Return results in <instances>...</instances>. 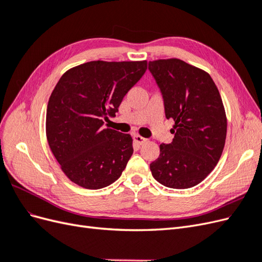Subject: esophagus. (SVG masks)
I'll return each instance as SVG.
<instances>
[{"mask_svg": "<svg viewBox=\"0 0 262 262\" xmlns=\"http://www.w3.org/2000/svg\"><path fill=\"white\" fill-rule=\"evenodd\" d=\"M147 141V139H145V138H143V137H141V136H134V142H136V143H138V144H143V143H145V142Z\"/></svg>", "mask_w": 262, "mask_h": 262, "instance_id": "34e87169", "label": "esophagus"}]
</instances>
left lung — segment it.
Instances as JSON below:
<instances>
[{
    "instance_id": "obj_1",
    "label": "left lung",
    "mask_w": 262,
    "mask_h": 262,
    "mask_svg": "<svg viewBox=\"0 0 262 262\" xmlns=\"http://www.w3.org/2000/svg\"><path fill=\"white\" fill-rule=\"evenodd\" d=\"M148 70L163 94L166 118L175 121V137L160 145L150 171L165 187H194L215 167L225 145L227 119L220 92L208 72L180 59L149 61Z\"/></svg>"
}]
</instances>
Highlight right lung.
I'll return each instance as SVG.
<instances>
[{
    "label": "right lung",
    "mask_w": 262,
    "mask_h": 262,
    "mask_svg": "<svg viewBox=\"0 0 262 262\" xmlns=\"http://www.w3.org/2000/svg\"><path fill=\"white\" fill-rule=\"evenodd\" d=\"M147 61H91L68 70L51 93L46 134L62 171L85 189L112 185L133 154L130 134L104 128Z\"/></svg>",
    "instance_id": "add662e5"
}]
</instances>
